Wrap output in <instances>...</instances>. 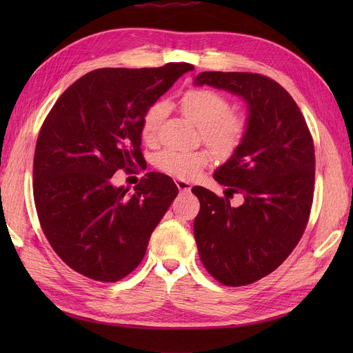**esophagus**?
Returning a JSON list of instances; mask_svg holds the SVG:
<instances>
[{"label":"esophagus","instance_id":"esophagus-1","mask_svg":"<svg viewBox=\"0 0 353 353\" xmlns=\"http://www.w3.org/2000/svg\"><path fill=\"white\" fill-rule=\"evenodd\" d=\"M175 184L178 187L179 191H184V193H187V191H190L191 188H193V185H191L188 181H184V179H175Z\"/></svg>","mask_w":353,"mask_h":353}]
</instances>
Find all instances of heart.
I'll use <instances>...</instances> for the list:
<instances>
[{"mask_svg": "<svg viewBox=\"0 0 353 353\" xmlns=\"http://www.w3.org/2000/svg\"><path fill=\"white\" fill-rule=\"evenodd\" d=\"M179 108L190 122L200 128V134L213 152L227 156L241 144L245 134L244 117L230 112V103L216 91L191 88L183 94ZM166 114L163 103H154L147 109L141 121V137L145 143L157 140L159 126ZM209 162L206 150L183 152L163 150L156 157V165L166 174L179 179L194 178Z\"/></svg>", "mask_w": 353, "mask_h": 353, "instance_id": "1", "label": "heart"}]
</instances>
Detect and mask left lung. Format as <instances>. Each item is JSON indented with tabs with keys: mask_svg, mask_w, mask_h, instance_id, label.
<instances>
[{
	"mask_svg": "<svg viewBox=\"0 0 353 353\" xmlns=\"http://www.w3.org/2000/svg\"><path fill=\"white\" fill-rule=\"evenodd\" d=\"M193 83L239 95L248 108L241 144L213 174L225 193H243V205L193 188L203 266L222 284L245 285L279 268L306 228L315 181L312 137L292 95L262 74L201 72Z\"/></svg>",
	"mask_w": 353,
	"mask_h": 353,
	"instance_id": "8db88e82",
	"label": "left lung"
}]
</instances>
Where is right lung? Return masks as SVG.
Masks as SVG:
<instances>
[{"instance_id": "right-lung-1", "label": "right lung", "mask_w": 353, "mask_h": 353, "mask_svg": "<svg viewBox=\"0 0 353 353\" xmlns=\"http://www.w3.org/2000/svg\"><path fill=\"white\" fill-rule=\"evenodd\" d=\"M193 69L188 63L97 69L52 105L37 141L34 197L42 231L72 270L113 283L143 261L178 188L148 172L131 194L112 176L141 162L144 113Z\"/></svg>"}]
</instances>
